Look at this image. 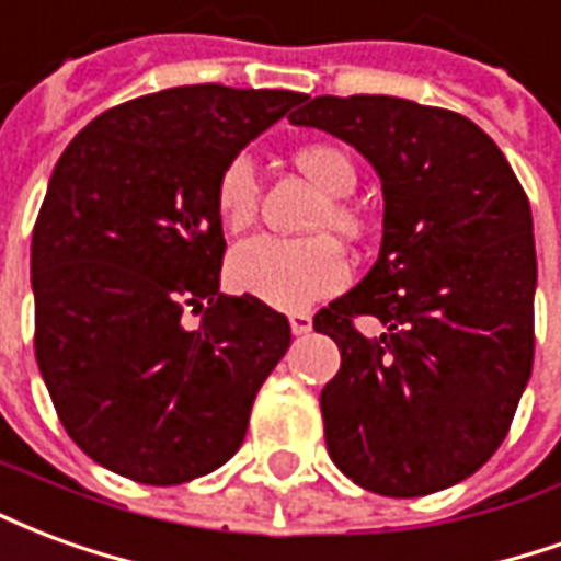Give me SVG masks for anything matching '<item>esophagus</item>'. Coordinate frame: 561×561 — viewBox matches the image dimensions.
<instances>
[{
	"instance_id": "1",
	"label": "esophagus",
	"mask_w": 561,
	"mask_h": 561,
	"mask_svg": "<svg viewBox=\"0 0 561 561\" xmlns=\"http://www.w3.org/2000/svg\"><path fill=\"white\" fill-rule=\"evenodd\" d=\"M291 333H294V336H306V333H312V318L304 316V312H294V316H291Z\"/></svg>"
}]
</instances>
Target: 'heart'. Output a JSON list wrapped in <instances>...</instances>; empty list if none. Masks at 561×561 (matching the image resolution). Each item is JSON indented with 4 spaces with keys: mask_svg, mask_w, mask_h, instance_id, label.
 <instances>
[{
    "mask_svg": "<svg viewBox=\"0 0 561 561\" xmlns=\"http://www.w3.org/2000/svg\"><path fill=\"white\" fill-rule=\"evenodd\" d=\"M294 164L306 180L328 195V207L316 216V228H333L345 237L364 231L360 213L345 201L357 185L354 161L330 144H312L294 152ZM257 185L255 164L249 156H237L225 164L216 185V209L228 231H240L255 219ZM352 264L333 237H252L233 249L228 261V279L237 291L285 312H300L348 285Z\"/></svg>",
    "mask_w": 561,
    "mask_h": 561,
    "instance_id": "obj_1",
    "label": "heart"
}]
</instances>
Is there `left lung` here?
<instances>
[{
	"label": "left lung",
	"instance_id": "1",
	"mask_svg": "<svg viewBox=\"0 0 561 561\" xmlns=\"http://www.w3.org/2000/svg\"><path fill=\"white\" fill-rule=\"evenodd\" d=\"M288 119L352 144L385 192L378 261L312 321L342 354L321 390L330 459L390 499L466 481L505 442L531 376L529 197L493 138L445 107L318 95ZM357 314L386 333L366 341Z\"/></svg>",
	"mask_w": 561,
	"mask_h": 561
}]
</instances>
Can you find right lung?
Wrapping results in <instances>:
<instances>
[{"instance_id": "obj_1", "label": "right lung", "mask_w": 561, "mask_h": 561, "mask_svg": "<svg viewBox=\"0 0 561 561\" xmlns=\"http://www.w3.org/2000/svg\"><path fill=\"white\" fill-rule=\"evenodd\" d=\"M304 99L173 87L95 116L56 161L32 231L35 360L66 433L104 469L173 486L243 445L291 328L219 291L216 185Z\"/></svg>"}]
</instances>
